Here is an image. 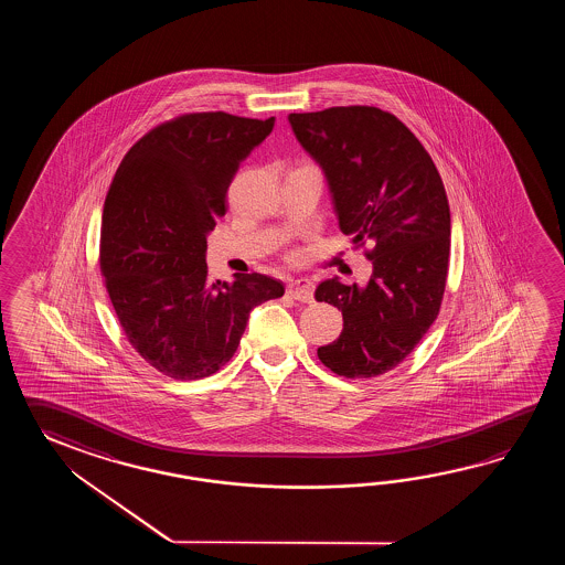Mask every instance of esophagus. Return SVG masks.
I'll list each match as a JSON object with an SVG mask.
<instances>
[{
	"label": "esophagus",
	"instance_id": "obj_1",
	"mask_svg": "<svg viewBox=\"0 0 565 565\" xmlns=\"http://www.w3.org/2000/svg\"><path fill=\"white\" fill-rule=\"evenodd\" d=\"M288 297L290 299L300 300V302H312V292L315 285L309 278H297L287 287Z\"/></svg>",
	"mask_w": 565,
	"mask_h": 565
}]
</instances>
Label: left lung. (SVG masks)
I'll use <instances>...</instances> for the list:
<instances>
[{
  "label": "left lung",
  "instance_id": "1",
  "mask_svg": "<svg viewBox=\"0 0 565 565\" xmlns=\"http://www.w3.org/2000/svg\"><path fill=\"white\" fill-rule=\"evenodd\" d=\"M305 151L323 168L339 228L355 246L372 242L367 287L324 280L315 299L343 315V331L317 349L343 377H375L408 358L438 317L450 256L445 183L402 120L353 105L290 113Z\"/></svg>",
  "mask_w": 565,
  "mask_h": 565
}]
</instances>
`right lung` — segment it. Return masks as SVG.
<instances>
[{
    "label": "right lung",
    "mask_w": 565,
    "mask_h": 565,
    "mask_svg": "<svg viewBox=\"0 0 565 565\" xmlns=\"http://www.w3.org/2000/svg\"><path fill=\"white\" fill-rule=\"evenodd\" d=\"M270 119L188 113L145 132L122 157L100 226V273L132 349L157 372L192 382L236 353L254 307L285 295L277 278L210 282L205 236L226 214L241 161Z\"/></svg>",
    "instance_id": "1"
}]
</instances>
